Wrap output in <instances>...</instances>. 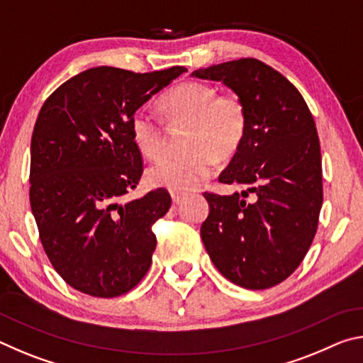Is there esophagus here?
<instances>
[{
    "label": "esophagus",
    "instance_id": "obj_1",
    "mask_svg": "<svg viewBox=\"0 0 363 363\" xmlns=\"http://www.w3.org/2000/svg\"><path fill=\"white\" fill-rule=\"evenodd\" d=\"M184 194H179V192H171V199H173L174 203H181V201L184 200Z\"/></svg>",
    "mask_w": 363,
    "mask_h": 363
}]
</instances>
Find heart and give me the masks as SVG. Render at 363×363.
Here are the masks:
<instances>
[{
	"instance_id": "heart-1",
	"label": "heart",
	"mask_w": 363,
	"mask_h": 363,
	"mask_svg": "<svg viewBox=\"0 0 363 363\" xmlns=\"http://www.w3.org/2000/svg\"><path fill=\"white\" fill-rule=\"evenodd\" d=\"M160 108L171 125L187 123L186 147L190 150L168 155L152 164L147 181L152 186L186 192L200 186L220 158L240 149L248 131V110L240 94L218 93L216 86L203 82H184L160 99ZM134 145L147 158L164 152L167 136L155 116L136 110L130 121Z\"/></svg>"
}]
</instances>
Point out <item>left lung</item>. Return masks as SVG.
Listing matches in <instances>:
<instances>
[{
  "label": "left lung",
  "mask_w": 363,
  "mask_h": 363,
  "mask_svg": "<svg viewBox=\"0 0 363 363\" xmlns=\"http://www.w3.org/2000/svg\"><path fill=\"white\" fill-rule=\"evenodd\" d=\"M192 75L223 82L248 110L247 136L219 176V182L247 190L205 192L210 214L201 240L232 284L266 290L290 277L315 237L323 201L315 121L299 91L257 59L230 60Z\"/></svg>",
  "instance_id": "obj_1"
}]
</instances>
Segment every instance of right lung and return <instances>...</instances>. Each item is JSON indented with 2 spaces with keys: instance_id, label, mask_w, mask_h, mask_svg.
<instances>
[{
  "instance_id": "add662e5",
  "label": "right lung",
  "mask_w": 363,
  "mask_h": 363,
  "mask_svg": "<svg viewBox=\"0 0 363 363\" xmlns=\"http://www.w3.org/2000/svg\"><path fill=\"white\" fill-rule=\"evenodd\" d=\"M186 70L94 67L43 104L30 147V206L52 267L78 291L121 296L150 267L152 225L169 210L171 196L157 189L121 203L144 171L130 121Z\"/></svg>"
}]
</instances>
